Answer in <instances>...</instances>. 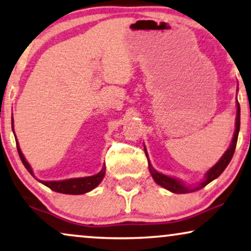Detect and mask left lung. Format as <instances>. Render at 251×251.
<instances>
[{"label":"left lung","instance_id":"left-lung-1","mask_svg":"<svg viewBox=\"0 0 251 251\" xmlns=\"http://www.w3.org/2000/svg\"><path fill=\"white\" fill-rule=\"evenodd\" d=\"M236 109H238V110H236V118H235V130H234V135H233L231 146L226 151H225V153L222 156L221 159L217 161V164H215L213 167H211L209 171L206 173V175H204L206 176V178H204L203 182H201L200 184H198L197 186H195V188H191V186L183 184V183L181 181H178V179L171 177V176L164 175L159 172L154 171V169L152 168V166H151V164H150V161L148 160L149 161V169H150L151 176H152L154 182H156L157 184H159L160 186H162V188L167 189L168 191H171V192L190 193V192L197 191V190L203 188V186H206L208 183H210L211 181H214L215 178H217L218 176H220L222 173L224 172V169L227 167V165L230 164V161L233 157V153H234L235 147H236V141H238V135H239V130H240V104H239V102L236 103ZM147 157H148V154H147Z\"/></svg>","mask_w":251,"mask_h":251}]
</instances>
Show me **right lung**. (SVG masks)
<instances>
[{"label": "right lung", "instance_id": "obj_1", "mask_svg": "<svg viewBox=\"0 0 251 251\" xmlns=\"http://www.w3.org/2000/svg\"><path fill=\"white\" fill-rule=\"evenodd\" d=\"M12 127H13V118H12ZM17 142V149H18V153L21 161L28 172L30 173V175L34 176L33 169H31L30 165L28 164L26 158L24 157L23 152H21L18 141ZM105 167L101 169V172H99L98 174L93 176H87V177H78V178H69V179H63V181H40L42 184H44L48 188H50L52 191L59 192V193H65V195H83L97 188L100 184L102 179L104 177ZM35 177V176H34ZM36 178V177H35ZM37 179V178H36Z\"/></svg>", "mask_w": 251, "mask_h": 251}]
</instances>
